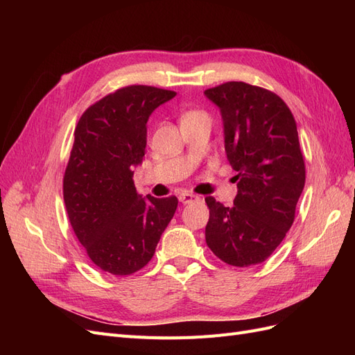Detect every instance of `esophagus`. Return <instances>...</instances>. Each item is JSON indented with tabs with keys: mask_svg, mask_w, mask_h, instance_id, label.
Listing matches in <instances>:
<instances>
[{
	"mask_svg": "<svg viewBox=\"0 0 355 355\" xmlns=\"http://www.w3.org/2000/svg\"><path fill=\"white\" fill-rule=\"evenodd\" d=\"M179 201L182 204H191V202L200 201V197L196 194H191V192H182V194L179 196Z\"/></svg>",
	"mask_w": 355,
	"mask_h": 355,
	"instance_id": "esophagus-1",
	"label": "esophagus"
}]
</instances>
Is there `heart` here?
Instances as JSON below:
<instances>
[{"mask_svg":"<svg viewBox=\"0 0 355 355\" xmlns=\"http://www.w3.org/2000/svg\"><path fill=\"white\" fill-rule=\"evenodd\" d=\"M188 115H189V114H188Z\"/></svg>","mask_w":355,"mask_h":355,"instance_id":"heart-1","label":"heart"}]
</instances>
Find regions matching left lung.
Returning a JSON list of instances; mask_svg holds the SVG:
<instances>
[{
    "mask_svg": "<svg viewBox=\"0 0 355 355\" xmlns=\"http://www.w3.org/2000/svg\"><path fill=\"white\" fill-rule=\"evenodd\" d=\"M204 94L220 110L239 188L231 207L206 197V243L228 265L262 263L292 227L305 187L296 121L280 96L257 85L230 81Z\"/></svg>",
    "mask_w": 355,
    "mask_h": 355,
    "instance_id": "left-lung-1",
    "label": "left lung"
}]
</instances>
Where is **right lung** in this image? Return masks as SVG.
I'll return each mask as SVG.
<instances>
[{
  "instance_id": "right-lung-1",
  "label": "right lung",
  "mask_w": 355,
  "mask_h": 355,
  "mask_svg": "<svg viewBox=\"0 0 355 355\" xmlns=\"http://www.w3.org/2000/svg\"><path fill=\"white\" fill-rule=\"evenodd\" d=\"M175 96L153 85H127L89 106L75 127L63 200L78 241L105 272L142 270L176 211L175 196L142 198L133 182V168L145 155L148 118Z\"/></svg>"
}]
</instances>
